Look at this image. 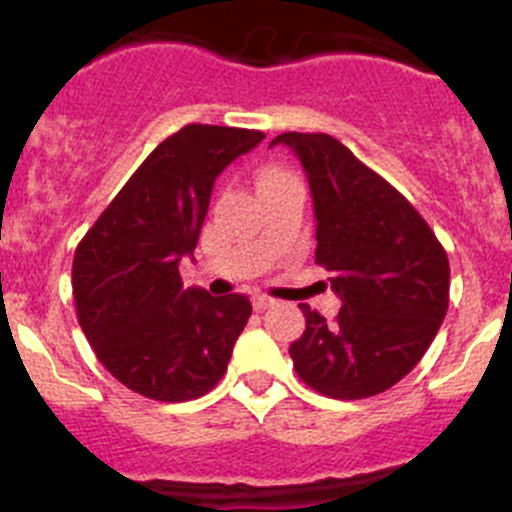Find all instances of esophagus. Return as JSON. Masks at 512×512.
<instances>
[{"label": "esophagus", "instance_id": "34e87169", "mask_svg": "<svg viewBox=\"0 0 512 512\" xmlns=\"http://www.w3.org/2000/svg\"><path fill=\"white\" fill-rule=\"evenodd\" d=\"M252 307H255L257 312H265V309L275 307V299L267 297V294H255V297H252Z\"/></svg>", "mask_w": 512, "mask_h": 512}]
</instances>
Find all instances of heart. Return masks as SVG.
Returning <instances> with one entry per match:
<instances>
[{"mask_svg":"<svg viewBox=\"0 0 512 512\" xmlns=\"http://www.w3.org/2000/svg\"><path fill=\"white\" fill-rule=\"evenodd\" d=\"M277 175H285V170H280V168H262V170H260V180L277 178Z\"/></svg>","mask_w":512,"mask_h":512,"instance_id":"heart-1","label":"heart"}]
</instances>
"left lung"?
Masks as SVG:
<instances>
[{
	"label": "left lung",
	"instance_id": "1",
	"mask_svg": "<svg viewBox=\"0 0 512 512\" xmlns=\"http://www.w3.org/2000/svg\"><path fill=\"white\" fill-rule=\"evenodd\" d=\"M302 160L317 218L314 262L342 309L307 319L294 371L329 399H369L399 384L431 347L448 309L451 267L426 220L391 183L327 133H280Z\"/></svg>",
	"mask_w": 512,
	"mask_h": 512
}]
</instances>
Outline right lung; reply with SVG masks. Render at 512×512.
Listing matches in <instances>:
<instances>
[{
  "instance_id": "right-lung-1",
  "label": "right lung",
  "mask_w": 512,
  "mask_h": 512,
  "mask_svg": "<svg viewBox=\"0 0 512 512\" xmlns=\"http://www.w3.org/2000/svg\"><path fill=\"white\" fill-rule=\"evenodd\" d=\"M262 131L188 123L165 138L79 242L76 317L113 379L153 401L198 399L227 371L252 314L245 294L183 289L215 178Z\"/></svg>"
}]
</instances>
